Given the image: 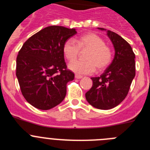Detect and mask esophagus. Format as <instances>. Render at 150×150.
<instances>
[{
  "label": "esophagus",
  "mask_w": 150,
  "mask_h": 150,
  "mask_svg": "<svg viewBox=\"0 0 150 150\" xmlns=\"http://www.w3.org/2000/svg\"><path fill=\"white\" fill-rule=\"evenodd\" d=\"M75 78H76V79H81V78H83V76L79 75V74H76V75H75Z\"/></svg>",
  "instance_id": "obj_1"
}]
</instances>
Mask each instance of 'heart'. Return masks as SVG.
Listing matches in <instances>:
<instances>
[{"mask_svg": "<svg viewBox=\"0 0 150 150\" xmlns=\"http://www.w3.org/2000/svg\"><path fill=\"white\" fill-rule=\"evenodd\" d=\"M79 49H88L85 55L86 61L75 60L68 64V68L77 74H88L95 71H102L109 67L112 61V51L110 46L104 44V40L99 35L88 33L76 40L69 39L62 47L63 54L69 61L74 60L79 53Z\"/></svg>", "mask_w": 150, "mask_h": 150, "instance_id": "b5f03b06", "label": "heart"}]
</instances>
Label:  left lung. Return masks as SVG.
<instances>
[{
	"label": "left lung",
	"instance_id": "8db88e82",
	"mask_svg": "<svg viewBox=\"0 0 150 150\" xmlns=\"http://www.w3.org/2000/svg\"><path fill=\"white\" fill-rule=\"evenodd\" d=\"M106 30L115 50L114 58L100 76L91 77L92 87L86 93L87 101L100 110L116 107L127 96L135 76V55L132 46L119 34Z\"/></svg>",
	"mask_w": 150,
	"mask_h": 150
}]
</instances>
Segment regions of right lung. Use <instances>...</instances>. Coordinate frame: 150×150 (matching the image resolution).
Returning <instances> with one entry per match:
<instances>
[{
  "mask_svg": "<svg viewBox=\"0 0 150 150\" xmlns=\"http://www.w3.org/2000/svg\"><path fill=\"white\" fill-rule=\"evenodd\" d=\"M75 28L52 25L30 37L18 52L16 76L22 95L33 107L52 109L64 99L74 74L67 69L62 47Z\"/></svg>",
  "mask_w": 150,
  "mask_h": 150,
  "instance_id": "add662e5",
  "label": "right lung"
}]
</instances>
